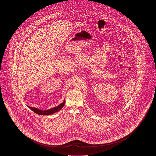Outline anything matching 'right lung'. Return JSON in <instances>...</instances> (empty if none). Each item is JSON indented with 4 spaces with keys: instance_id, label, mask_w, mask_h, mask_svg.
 Masks as SVG:
<instances>
[{
    "instance_id": "obj_1",
    "label": "right lung",
    "mask_w": 156,
    "mask_h": 156,
    "mask_svg": "<svg viewBox=\"0 0 156 156\" xmlns=\"http://www.w3.org/2000/svg\"><path fill=\"white\" fill-rule=\"evenodd\" d=\"M65 103V100H64L63 103H61L59 105L52 108L50 109L46 110H43L39 109L36 108H32L30 106H27L30 109L32 110L34 113H36L38 115H49L51 114H52L53 113H56L58 112L59 110L63 108Z\"/></svg>"
}]
</instances>
